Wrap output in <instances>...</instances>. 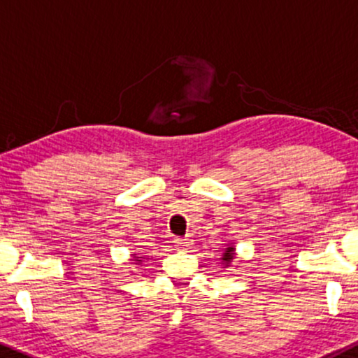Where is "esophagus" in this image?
<instances>
[{"label":"esophagus","mask_w":358,"mask_h":358,"mask_svg":"<svg viewBox=\"0 0 358 358\" xmlns=\"http://www.w3.org/2000/svg\"><path fill=\"white\" fill-rule=\"evenodd\" d=\"M175 244L178 245V248L185 249V248H188V245H190L192 242H190V239H183V237H176V239H175Z\"/></svg>","instance_id":"1"}]
</instances>
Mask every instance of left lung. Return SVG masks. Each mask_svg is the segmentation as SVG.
Segmentation results:
<instances>
[{"mask_svg":"<svg viewBox=\"0 0 358 358\" xmlns=\"http://www.w3.org/2000/svg\"><path fill=\"white\" fill-rule=\"evenodd\" d=\"M231 259H234V252H232V248H229L227 250H225V254H224V261L229 262V261H231Z\"/></svg>","mask_w":358,"mask_h":358,"instance_id":"left-lung-1","label":"left lung"}]
</instances>
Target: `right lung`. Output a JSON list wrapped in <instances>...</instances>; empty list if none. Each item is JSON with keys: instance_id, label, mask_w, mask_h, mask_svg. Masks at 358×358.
Returning a JSON list of instances; mask_svg holds the SVG:
<instances>
[{"instance_id": "right-lung-1", "label": "right lung", "mask_w": 358, "mask_h": 358, "mask_svg": "<svg viewBox=\"0 0 358 358\" xmlns=\"http://www.w3.org/2000/svg\"><path fill=\"white\" fill-rule=\"evenodd\" d=\"M136 261H138V259H136Z\"/></svg>"}]
</instances>
